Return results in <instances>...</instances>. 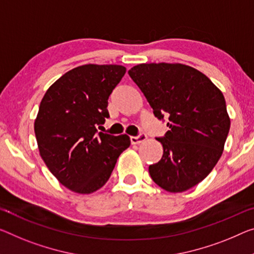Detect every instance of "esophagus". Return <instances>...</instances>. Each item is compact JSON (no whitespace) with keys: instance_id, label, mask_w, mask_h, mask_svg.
<instances>
[{"instance_id":"1","label":"esophagus","mask_w":254,"mask_h":254,"mask_svg":"<svg viewBox=\"0 0 254 254\" xmlns=\"http://www.w3.org/2000/svg\"><path fill=\"white\" fill-rule=\"evenodd\" d=\"M146 138L147 137H146L145 134H140L138 136H131L130 142H131V144H134V145H137V144L143 143Z\"/></svg>"}]
</instances>
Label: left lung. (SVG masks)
I'll return each instance as SVG.
<instances>
[{"mask_svg":"<svg viewBox=\"0 0 254 254\" xmlns=\"http://www.w3.org/2000/svg\"><path fill=\"white\" fill-rule=\"evenodd\" d=\"M129 76L153 109L169 117L161 160L149 167L167 192L192 189L211 173L224 151L231 118L222 93L198 70L182 64H140Z\"/></svg>","mask_w":254,"mask_h":254,"instance_id":"left-lung-1","label":"left lung"}]
</instances>
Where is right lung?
<instances>
[{
  "mask_svg": "<svg viewBox=\"0 0 254 254\" xmlns=\"http://www.w3.org/2000/svg\"><path fill=\"white\" fill-rule=\"evenodd\" d=\"M126 68L83 64L51 85L34 124L38 151L60 184L91 194L110 178L117 160L130 145L129 136L97 132L109 117L108 99Z\"/></svg>",
  "mask_w": 254,
  "mask_h": 254,
  "instance_id": "right-lung-1",
  "label": "right lung"
}]
</instances>
